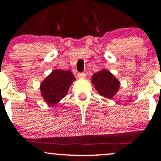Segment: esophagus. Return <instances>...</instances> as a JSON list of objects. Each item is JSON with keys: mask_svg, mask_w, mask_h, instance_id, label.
Instances as JSON below:
<instances>
[{"mask_svg": "<svg viewBox=\"0 0 161 161\" xmlns=\"http://www.w3.org/2000/svg\"><path fill=\"white\" fill-rule=\"evenodd\" d=\"M77 76H78L79 79H85L86 77V74L84 73H79L77 74Z\"/></svg>", "mask_w": 161, "mask_h": 161, "instance_id": "obj_1", "label": "esophagus"}]
</instances>
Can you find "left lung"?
Masks as SVG:
<instances>
[{
	"mask_svg": "<svg viewBox=\"0 0 161 161\" xmlns=\"http://www.w3.org/2000/svg\"><path fill=\"white\" fill-rule=\"evenodd\" d=\"M92 82L99 95L108 98H112L119 88L118 79L106 69L101 70L92 75Z\"/></svg>",
	"mask_w": 161,
	"mask_h": 161,
	"instance_id": "1",
	"label": "left lung"
}]
</instances>
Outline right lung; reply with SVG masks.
I'll return each instance as SVG.
<instances>
[{
	"label": "right lung",
	"instance_id": "right-lung-1",
	"mask_svg": "<svg viewBox=\"0 0 161 161\" xmlns=\"http://www.w3.org/2000/svg\"><path fill=\"white\" fill-rule=\"evenodd\" d=\"M75 79L69 70L55 69L41 84V93L46 102L56 104L67 94Z\"/></svg>",
	"mask_w": 161,
	"mask_h": 161
}]
</instances>
